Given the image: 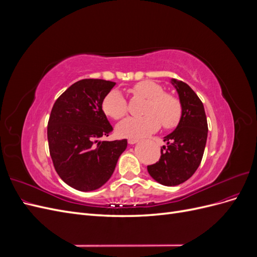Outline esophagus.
<instances>
[{"instance_id": "1", "label": "esophagus", "mask_w": 257, "mask_h": 257, "mask_svg": "<svg viewBox=\"0 0 257 257\" xmlns=\"http://www.w3.org/2000/svg\"><path fill=\"white\" fill-rule=\"evenodd\" d=\"M137 142H138L137 138H128V141H127V143H128L130 145H134V144H136Z\"/></svg>"}]
</instances>
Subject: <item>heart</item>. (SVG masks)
<instances>
[{"mask_svg":"<svg viewBox=\"0 0 257 257\" xmlns=\"http://www.w3.org/2000/svg\"><path fill=\"white\" fill-rule=\"evenodd\" d=\"M135 96L147 99L143 116H131L120 122L116 133L121 137L141 138L161 126L165 130L176 127L183 115L181 100L176 95L165 93L161 84L144 80L135 83L131 89ZM103 111L113 120L122 119L128 110L127 100L118 90H111L103 100Z\"/></svg>","mask_w":257,"mask_h":257,"instance_id":"1","label":"heart"}]
</instances>
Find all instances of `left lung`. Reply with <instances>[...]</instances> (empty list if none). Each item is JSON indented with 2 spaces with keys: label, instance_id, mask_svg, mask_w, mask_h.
<instances>
[{
  "label": "left lung",
  "instance_id": "obj_1",
  "mask_svg": "<svg viewBox=\"0 0 257 257\" xmlns=\"http://www.w3.org/2000/svg\"><path fill=\"white\" fill-rule=\"evenodd\" d=\"M172 82L183 106L182 119L173 133L164 137L167 146L161 148L159 162L147 167L155 181L167 186L181 184L196 172L208 135L205 108L196 93L183 81Z\"/></svg>",
  "mask_w": 257,
  "mask_h": 257
}]
</instances>
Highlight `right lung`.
Listing matches in <instances>:
<instances>
[{
    "mask_svg": "<svg viewBox=\"0 0 257 257\" xmlns=\"http://www.w3.org/2000/svg\"><path fill=\"white\" fill-rule=\"evenodd\" d=\"M115 82L82 79L72 84L53 104L47 126L50 157L59 177L72 188L89 192L104 185L127 141L99 142L112 126L102 109Z\"/></svg>",
    "mask_w": 257,
    "mask_h": 257,
    "instance_id": "right-lung-1",
    "label": "right lung"
}]
</instances>
